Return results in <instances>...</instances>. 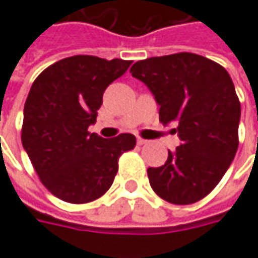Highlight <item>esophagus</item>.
<instances>
[{"instance_id": "1", "label": "esophagus", "mask_w": 258, "mask_h": 258, "mask_svg": "<svg viewBox=\"0 0 258 258\" xmlns=\"http://www.w3.org/2000/svg\"><path fill=\"white\" fill-rule=\"evenodd\" d=\"M148 141L147 140H144V138H137V144L138 146H144V144H147Z\"/></svg>"}]
</instances>
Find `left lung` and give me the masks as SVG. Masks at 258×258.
Instances as JSON below:
<instances>
[{
    "label": "left lung",
    "instance_id": "1",
    "mask_svg": "<svg viewBox=\"0 0 258 258\" xmlns=\"http://www.w3.org/2000/svg\"><path fill=\"white\" fill-rule=\"evenodd\" d=\"M131 76L160 105V121L175 124L181 144L161 167L147 170L151 188L173 204H192L217 185L238 147L240 101L226 68L192 52L137 61Z\"/></svg>",
    "mask_w": 258,
    "mask_h": 258
}]
</instances>
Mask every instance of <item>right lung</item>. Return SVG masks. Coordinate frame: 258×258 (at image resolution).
Returning <instances> with one entry per match:
<instances>
[{
	"instance_id": "obj_1",
	"label": "right lung",
	"mask_w": 258,
	"mask_h": 258,
	"mask_svg": "<svg viewBox=\"0 0 258 258\" xmlns=\"http://www.w3.org/2000/svg\"><path fill=\"white\" fill-rule=\"evenodd\" d=\"M131 61L74 55L45 68L24 105L21 141L41 182L59 200L84 204L111 187L118 158L136 147L133 134L90 133L102 94Z\"/></svg>"
}]
</instances>
